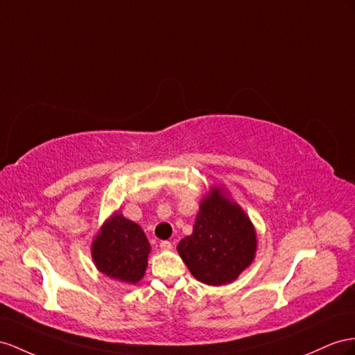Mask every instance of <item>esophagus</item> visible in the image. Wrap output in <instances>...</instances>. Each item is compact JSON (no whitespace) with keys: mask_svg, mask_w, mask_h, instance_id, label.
Returning a JSON list of instances; mask_svg holds the SVG:
<instances>
[{"mask_svg":"<svg viewBox=\"0 0 355 355\" xmlns=\"http://www.w3.org/2000/svg\"><path fill=\"white\" fill-rule=\"evenodd\" d=\"M160 249L162 250H172V243L171 241H162L160 243Z\"/></svg>","mask_w":355,"mask_h":355,"instance_id":"obj_1","label":"esophagus"}]
</instances>
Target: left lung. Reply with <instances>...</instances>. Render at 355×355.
<instances>
[{
    "instance_id": "left-lung-1",
    "label": "left lung",
    "mask_w": 355,
    "mask_h": 355,
    "mask_svg": "<svg viewBox=\"0 0 355 355\" xmlns=\"http://www.w3.org/2000/svg\"><path fill=\"white\" fill-rule=\"evenodd\" d=\"M257 230L226 189L211 186L199 204L193 232L177 250L193 277L222 286L237 279L257 255Z\"/></svg>"
}]
</instances>
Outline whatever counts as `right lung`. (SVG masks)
<instances>
[{
	"label": "right lung",
	"instance_id": "add662e5",
	"mask_svg": "<svg viewBox=\"0 0 355 355\" xmlns=\"http://www.w3.org/2000/svg\"><path fill=\"white\" fill-rule=\"evenodd\" d=\"M150 252L151 246L141 226L120 211L107 217L91 243L96 268L127 285H136L144 277Z\"/></svg>",
	"mask_w": 355,
	"mask_h": 355
}]
</instances>
